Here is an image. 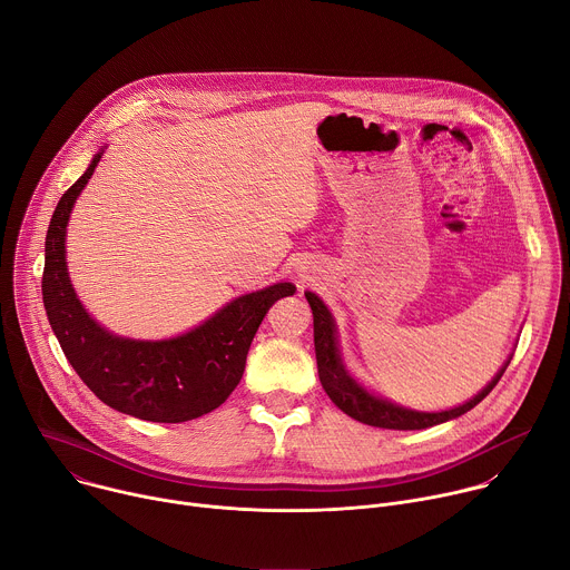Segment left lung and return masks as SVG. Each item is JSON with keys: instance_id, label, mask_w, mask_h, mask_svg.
Returning <instances> with one entry per match:
<instances>
[{"instance_id": "1", "label": "left lung", "mask_w": 570, "mask_h": 570, "mask_svg": "<svg viewBox=\"0 0 570 570\" xmlns=\"http://www.w3.org/2000/svg\"><path fill=\"white\" fill-rule=\"evenodd\" d=\"M308 299V306L313 311V343H315V358H317V374L324 392L330 394V399L338 405V409L350 415L352 420L376 426V429H394V431H422L431 429L438 424H444L449 420H455L464 413H469L473 405H478L487 394L494 390V385L501 381L503 372L508 370L510 358L505 365L497 372V376L487 383L473 399L464 401L462 405H455V409L440 411V413H422L413 409H403L399 403H392L383 396H376L367 392L345 367L338 350V332H336V322L332 311L327 308L315 293L306 291L304 293Z\"/></svg>"}]
</instances>
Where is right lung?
<instances>
[{"label": "right lung", "instance_id": "add662e5", "mask_svg": "<svg viewBox=\"0 0 570 570\" xmlns=\"http://www.w3.org/2000/svg\"><path fill=\"white\" fill-rule=\"evenodd\" d=\"M101 155L62 194L47 229L42 302L49 324L69 365L110 409L159 424L203 417L238 385L264 315L279 297L293 295L295 286L279 282L240 295L191 332L167 341H135L104 330L76 297L65 259L71 207Z\"/></svg>", "mask_w": 570, "mask_h": 570}]
</instances>
